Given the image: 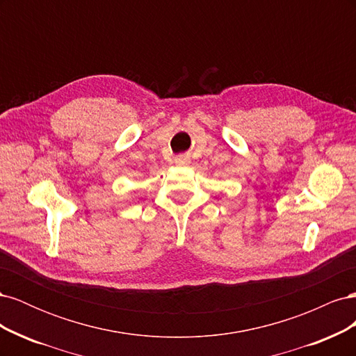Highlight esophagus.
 Segmentation results:
<instances>
[{
    "label": "esophagus",
    "instance_id": "esophagus-1",
    "mask_svg": "<svg viewBox=\"0 0 356 356\" xmlns=\"http://www.w3.org/2000/svg\"><path fill=\"white\" fill-rule=\"evenodd\" d=\"M175 163H177L178 166H187V165L190 163V159H188V156L181 154V156H177V157H175Z\"/></svg>",
    "mask_w": 356,
    "mask_h": 356
}]
</instances>
